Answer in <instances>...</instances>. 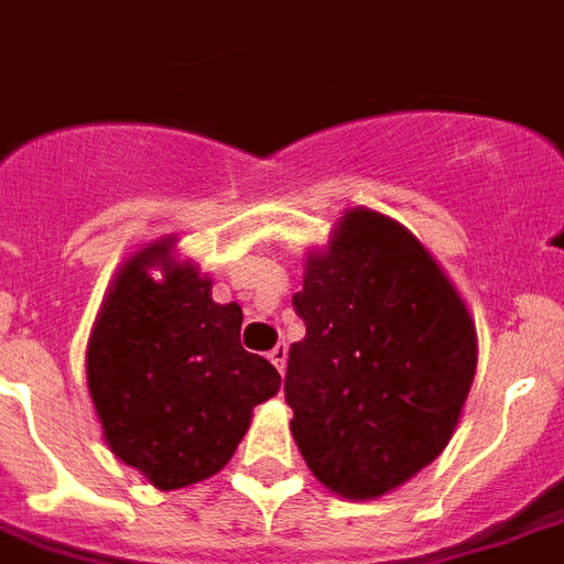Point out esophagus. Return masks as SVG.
<instances>
[{
  "instance_id": "obj_1",
  "label": "esophagus",
  "mask_w": 564,
  "mask_h": 564,
  "mask_svg": "<svg viewBox=\"0 0 564 564\" xmlns=\"http://www.w3.org/2000/svg\"><path fill=\"white\" fill-rule=\"evenodd\" d=\"M269 361L274 364V367H278V372H286V347H283V344H278V347L272 349V352H269Z\"/></svg>"
}]
</instances>
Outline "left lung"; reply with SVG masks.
I'll return each instance as SVG.
<instances>
[{
    "instance_id": "obj_1",
    "label": "left lung",
    "mask_w": 564,
    "mask_h": 564,
    "mask_svg": "<svg viewBox=\"0 0 564 564\" xmlns=\"http://www.w3.org/2000/svg\"><path fill=\"white\" fill-rule=\"evenodd\" d=\"M306 335L290 349L286 404L312 476L344 499L390 494L451 444L479 340L427 246L376 209L344 212L310 249L292 297Z\"/></svg>"
}]
</instances>
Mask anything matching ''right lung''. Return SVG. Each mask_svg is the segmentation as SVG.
<instances>
[{"mask_svg": "<svg viewBox=\"0 0 564 564\" xmlns=\"http://www.w3.org/2000/svg\"><path fill=\"white\" fill-rule=\"evenodd\" d=\"M151 240L113 274L85 349L108 451L158 487L197 485L229 465L252 410L281 376L240 347L243 310L212 301V278Z\"/></svg>", "mask_w": 564, "mask_h": 564, "instance_id": "1", "label": "right lung"}]
</instances>
